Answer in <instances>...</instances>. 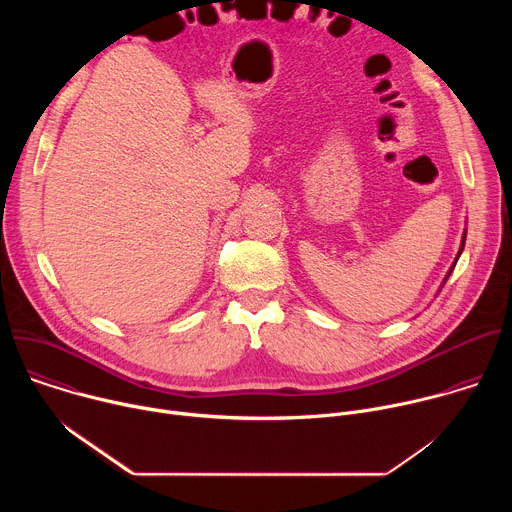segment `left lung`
I'll return each instance as SVG.
<instances>
[{
	"instance_id": "obj_1",
	"label": "left lung",
	"mask_w": 512,
	"mask_h": 512,
	"mask_svg": "<svg viewBox=\"0 0 512 512\" xmlns=\"http://www.w3.org/2000/svg\"><path fill=\"white\" fill-rule=\"evenodd\" d=\"M464 243H466V233H464V239H462V247H460V253H462V249H464ZM460 253H458V257H460ZM458 257H456V261H458ZM456 261H454V265H456ZM454 265H452V269H454ZM450 269V271H452Z\"/></svg>"
}]
</instances>
